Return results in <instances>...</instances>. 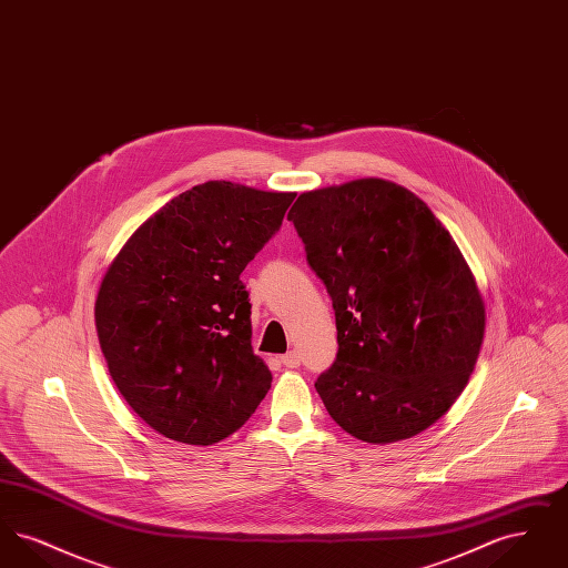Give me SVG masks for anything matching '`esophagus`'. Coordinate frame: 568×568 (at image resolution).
Listing matches in <instances>:
<instances>
[{"label":"esophagus","instance_id":"34e87169","mask_svg":"<svg viewBox=\"0 0 568 568\" xmlns=\"http://www.w3.org/2000/svg\"><path fill=\"white\" fill-rule=\"evenodd\" d=\"M281 364L287 366V368H297L300 366V353L290 352L281 355Z\"/></svg>","mask_w":568,"mask_h":568}]
</instances>
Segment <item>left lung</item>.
Here are the masks:
<instances>
[{"label":"left lung","mask_w":568,"mask_h":568,"mask_svg":"<svg viewBox=\"0 0 568 568\" xmlns=\"http://www.w3.org/2000/svg\"><path fill=\"white\" fill-rule=\"evenodd\" d=\"M287 219L332 297L338 353L315 387L355 438L424 433L464 392L486 334V302L428 204L385 179L304 191Z\"/></svg>","instance_id":"obj_1"}]
</instances>
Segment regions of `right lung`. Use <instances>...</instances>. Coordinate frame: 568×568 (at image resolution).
<instances>
[{
    "label": "right lung",
    "mask_w": 568,
    "mask_h": 568,
    "mask_svg": "<svg viewBox=\"0 0 568 568\" xmlns=\"http://www.w3.org/2000/svg\"><path fill=\"white\" fill-rule=\"evenodd\" d=\"M294 197L230 181L195 185L140 223L110 262L95 297L100 347L116 389L155 433L213 445L268 394L241 272Z\"/></svg>",
    "instance_id": "1"
}]
</instances>
